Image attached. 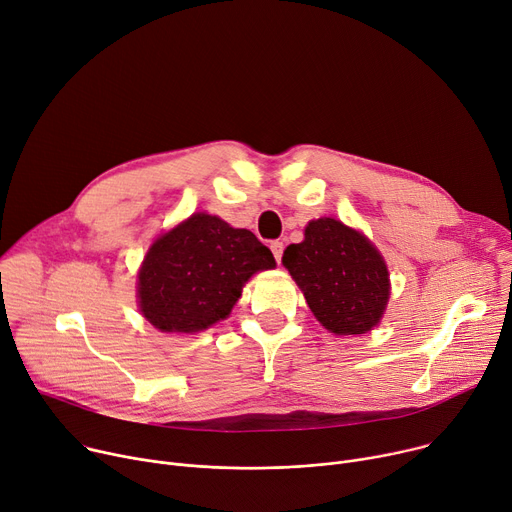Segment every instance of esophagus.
<instances>
[{"label":"esophagus","instance_id":"esophagus-1","mask_svg":"<svg viewBox=\"0 0 512 512\" xmlns=\"http://www.w3.org/2000/svg\"><path fill=\"white\" fill-rule=\"evenodd\" d=\"M271 253H273V257H275V261L280 263L282 261V253H284V243L282 241H271Z\"/></svg>","mask_w":512,"mask_h":512}]
</instances>
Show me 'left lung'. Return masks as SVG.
<instances>
[{
  "instance_id": "8db88e82",
  "label": "left lung",
  "mask_w": 512,
  "mask_h": 512,
  "mask_svg": "<svg viewBox=\"0 0 512 512\" xmlns=\"http://www.w3.org/2000/svg\"><path fill=\"white\" fill-rule=\"evenodd\" d=\"M282 261L324 329L363 335L380 322L390 298L388 269L361 232L335 218L312 220Z\"/></svg>"
}]
</instances>
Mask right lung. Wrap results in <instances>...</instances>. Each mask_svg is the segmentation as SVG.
<instances>
[{
    "instance_id": "add662e5",
    "label": "right lung",
    "mask_w": 512,
    "mask_h": 512,
    "mask_svg": "<svg viewBox=\"0 0 512 512\" xmlns=\"http://www.w3.org/2000/svg\"><path fill=\"white\" fill-rule=\"evenodd\" d=\"M271 267V251L251 230L194 214L149 249L138 273L141 312L165 333L208 329L228 316L255 271Z\"/></svg>"
}]
</instances>
